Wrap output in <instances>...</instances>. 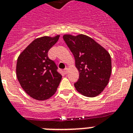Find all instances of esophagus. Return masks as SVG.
Here are the masks:
<instances>
[{"mask_svg": "<svg viewBox=\"0 0 133 133\" xmlns=\"http://www.w3.org/2000/svg\"><path fill=\"white\" fill-rule=\"evenodd\" d=\"M68 68H65L63 70V72H65V74H67V73H68Z\"/></svg>", "mask_w": 133, "mask_h": 133, "instance_id": "1", "label": "esophagus"}]
</instances>
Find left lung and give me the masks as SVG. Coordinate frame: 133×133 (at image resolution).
<instances>
[{
  "mask_svg": "<svg viewBox=\"0 0 133 133\" xmlns=\"http://www.w3.org/2000/svg\"><path fill=\"white\" fill-rule=\"evenodd\" d=\"M74 55L79 77L75 87L85 97L99 95L108 85L111 75L109 53L88 36L65 34L63 36Z\"/></svg>",
  "mask_w": 133,
  "mask_h": 133,
  "instance_id": "1",
  "label": "left lung"
}]
</instances>
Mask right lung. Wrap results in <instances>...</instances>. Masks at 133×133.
<instances>
[{"instance_id":"obj_1","label":"right lung","mask_w":133,"mask_h":133,"mask_svg":"<svg viewBox=\"0 0 133 133\" xmlns=\"http://www.w3.org/2000/svg\"><path fill=\"white\" fill-rule=\"evenodd\" d=\"M58 38V35L36 38L18 58V80L25 92L36 100L43 101L52 97L62 78L55 62L48 57V51Z\"/></svg>"}]
</instances>
